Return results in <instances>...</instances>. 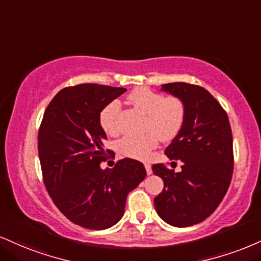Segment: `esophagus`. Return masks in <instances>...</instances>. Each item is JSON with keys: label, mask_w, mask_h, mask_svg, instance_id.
<instances>
[{"label": "esophagus", "mask_w": 261, "mask_h": 261, "mask_svg": "<svg viewBox=\"0 0 261 261\" xmlns=\"http://www.w3.org/2000/svg\"><path fill=\"white\" fill-rule=\"evenodd\" d=\"M144 168H146V171H147V175H150L152 174V166H150L149 164H144Z\"/></svg>", "instance_id": "1"}]
</instances>
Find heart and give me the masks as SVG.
<instances>
[{
	"label": "heart",
	"instance_id": "b5f03b06",
	"mask_svg": "<svg viewBox=\"0 0 261 261\" xmlns=\"http://www.w3.org/2000/svg\"><path fill=\"white\" fill-rule=\"evenodd\" d=\"M128 102L146 114L140 136H124L118 141L117 148L121 154L134 159H147L158 146L159 140L171 141L177 136L186 120V106L177 96H164L149 87H137L127 96ZM120 102L107 103L99 113V125L107 135L119 133L118 117Z\"/></svg>",
	"mask_w": 261,
	"mask_h": 261
}]
</instances>
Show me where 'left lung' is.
Masks as SVG:
<instances>
[{
	"mask_svg": "<svg viewBox=\"0 0 261 261\" xmlns=\"http://www.w3.org/2000/svg\"><path fill=\"white\" fill-rule=\"evenodd\" d=\"M162 90L184 100L186 120L164 152L172 163H182V170L175 172L163 163L152 166L164 181L154 206L169 225L187 227L212 215L227 192L233 172L231 125L225 109L204 87L171 83Z\"/></svg>",
	"mask_w": 261,
	"mask_h": 261,
	"instance_id": "obj_1",
	"label": "left lung"
}]
</instances>
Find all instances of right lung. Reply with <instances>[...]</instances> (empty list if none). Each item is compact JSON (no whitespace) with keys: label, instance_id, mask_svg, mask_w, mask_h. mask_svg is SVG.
Here are the masks:
<instances>
[{"label":"right lung","instance_id":"obj_1","mask_svg":"<svg viewBox=\"0 0 261 261\" xmlns=\"http://www.w3.org/2000/svg\"><path fill=\"white\" fill-rule=\"evenodd\" d=\"M122 87L80 84L59 91L43 114L37 148L43 184L61 213L90 230L112 227L124 215L127 194L146 177L139 161L124 158L100 169L111 149L99 113L125 92ZM114 158V154H113Z\"/></svg>","mask_w":261,"mask_h":261}]
</instances>
